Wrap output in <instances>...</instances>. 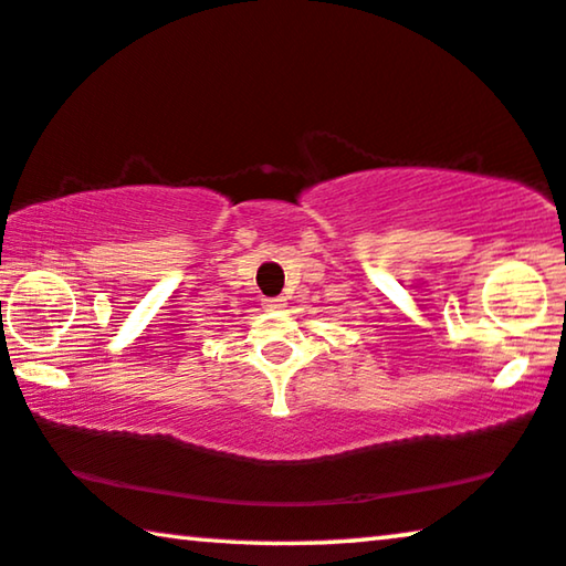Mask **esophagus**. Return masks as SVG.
Returning a JSON list of instances; mask_svg holds the SVG:
<instances>
[{
	"label": "esophagus",
	"mask_w": 566,
	"mask_h": 566,
	"mask_svg": "<svg viewBox=\"0 0 566 566\" xmlns=\"http://www.w3.org/2000/svg\"><path fill=\"white\" fill-rule=\"evenodd\" d=\"M286 302L282 297H272V300H264V310H284Z\"/></svg>",
	"instance_id": "34e87169"
}]
</instances>
